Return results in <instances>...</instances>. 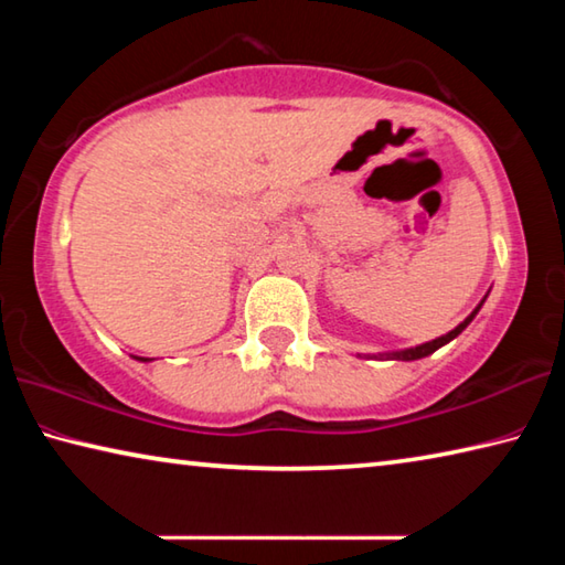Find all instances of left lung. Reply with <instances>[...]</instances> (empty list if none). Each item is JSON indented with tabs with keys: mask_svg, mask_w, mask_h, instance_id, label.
I'll return each mask as SVG.
<instances>
[{
	"mask_svg": "<svg viewBox=\"0 0 565 565\" xmlns=\"http://www.w3.org/2000/svg\"><path fill=\"white\" fill-rule=\"evenodd\" d=\"M483 306V301L476 306V309L471 311V317H466L461 323H458V327L454 329V331H448L446 337H438V339H434V341H428V343H420V347H416V349H406V351H394V353H388V359H398V361H416V359H424V356H428V353H434L436 349H441L444 343H448V341H454L458 333H461L468 323L473 321V317L478 313V309H481Z\"/></svg>",
	"mask_w": 565,
	"mask_h": 565,
	"instance_id": "left-lung-1",
	"label": "left lung"
}]
</instances>
